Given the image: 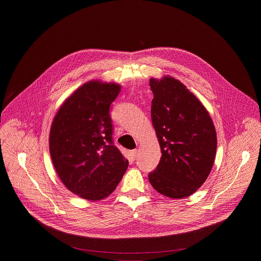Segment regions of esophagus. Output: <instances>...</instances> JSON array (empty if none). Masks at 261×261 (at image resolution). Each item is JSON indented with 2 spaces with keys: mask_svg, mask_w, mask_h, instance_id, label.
<instances>
[{
  "mask_svg": "<svg viewBox=\"0 0 261 261\" xmlns=\"http://www.w3.org/2000/svg\"><path fill=\"white\" fill-rule=\"evenodd\" d=\"M130 153H131L132 158H133V159H136V157H137V155H138V150H137V148H135V150H132Z\"/></svg>",
  "mask_w": 261,
  "mask_h": 261,
  "instance_id": "1",
  "label": "esophagus"
}]
</instances>
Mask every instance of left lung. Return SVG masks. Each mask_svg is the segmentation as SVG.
<instances>
[{
    "label": "left lung",
    "instance_id": "8db88e82",
    "mask_svg": "<svg viewBox=\"0 0 261 261\" xmlns=\"http://www.w3.org/2000/svg\"><path fill=\"white\" fill-rule=\"evenodd\" d=\"M154 94L151 118L162 156L148 174L160 194L181 199L195 193L214 165L217 133L199 99L170 75L150 80Z\"/></svg>",
    "mask_w": 261,
    "mask_h": 261
}]
</instances>
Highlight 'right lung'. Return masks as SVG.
<instances>
[{
  "instance_id": "add662e5",
  "label": "right lung",
  "mask_w": 261,
  "mask_h": 261,
  "mask_svg": "<svg viewBox=\"0 0 261 261\" xmlns=\"http://www.w3.org/2000/svg\"><path fill=\"white\" fill-rule=\"evenodd\" d=\"M122 87L92 80L74 91L51 123L49 153L65 187L84 199L97 201L115 191L128 160L113 144L110 104Z\"/></svg>"
}]
</instances>
